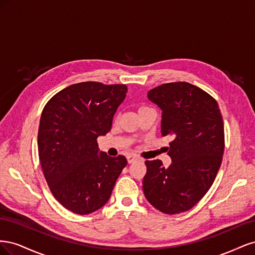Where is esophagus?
<instances>
[{
	"label": "esophagus",
	"mask_w": 255,
	"mask_h": 255,
	"mask_svg": "<svg viewBox=\"0 0 255 255\" xmlns=\"http://www.w3.org/2000/svg\"><path fill=\"white\" fill-rule=\"evenodd\" d=\"M127 158H128V164H132V163H134L135 160H137V159H138V157H137V156H135V155H128Z\"/></svg>",
	"instance_id": "obj_1"
}]
</instances>
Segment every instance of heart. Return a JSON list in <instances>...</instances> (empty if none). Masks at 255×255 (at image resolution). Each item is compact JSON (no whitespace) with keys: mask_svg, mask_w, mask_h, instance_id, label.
<instances>
[{"mask_svg":"<svg viewBox=\"0 0 255 255\" xmlns=\"http://www.w3.org/2000/svg\"><path fill=\"white\" fill-rule=\"evenodd\" d=\"M149 110H152L150 106H146V105H142L139 107V112H144V111H149Z\"/></svg>","mask_w":255,"mask_h":255,"instance_id":"b5f03b06","label":"heart"}]
</instances>
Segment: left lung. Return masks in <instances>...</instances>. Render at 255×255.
Returning a JSON list of instances; mask_svg holds the SVG:
<instances>
[{"mask_svg": "<svg viewBox=\"0 0 255 255\" xmlns=\"http://www.w3.org/2000/svg\"><path fill=\"white\" fill-rule=\"evenodd\" d=\"M161 113L160 133L171 136L168 168L159 159L145 160L142 181L146 200L165 214L194 207L211 188L225 151V128L216 100L195 85L174 82L148 92Z\"/></svg>", "mask_w": 255, "mask_h": 255, "instance_id": "1", "label": "left lung"}]
</instances>
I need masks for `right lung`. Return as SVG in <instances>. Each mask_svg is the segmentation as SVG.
I'll return each instance as SVG.
<instances>
[{
    "instance_id": "right-lung-1",
    "label": "right lung",
    "mask_w": 255,
    "mask_h": 255,
    "mask_svg": "<svg viewBox=\"0 0 255 255\" xmlns=\"http://www.w3.org/2000/svg\"><path fill=\"white\" fill-rule=\"evenodd\" d=\"M128 92L125 84H73L45 104L38 129V154L54 198L67 210L87 215L101 208L128 164L123 155L99 153Z\"/></svg>"
}]
</instances>
